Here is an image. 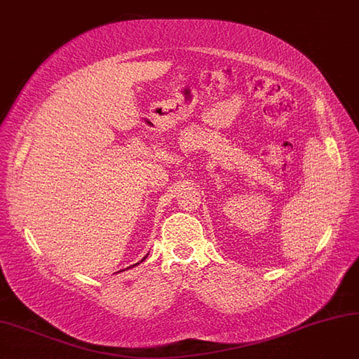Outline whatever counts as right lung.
Wrapping results in <instances>:
<instances>
[{
    "mask_svg": "<svg viewBox=\"0 0 359 359\" xmlns=\"http://www.w3.org/2000/svg\"><path fill=\"white\" fill-rule=\"evenodd\" d=\"M144 259H146V257H143V259H142V260H144ZM136 265H139V264H136ZM133 266H135V265H133Z\"/></svg>",
    "mask_w": 359,
    "mask_h": 359,
    "instance_id": "1",
    "label": "right lung"
}]
</instances>
